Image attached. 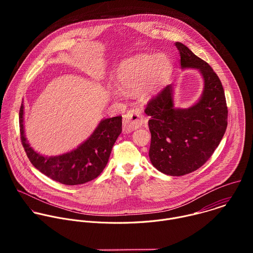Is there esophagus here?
<instances>
[{
	"label": "esophagus",
	"instance_id": "34e87169",
	"mask_svg": "<svg viewBox=\"0 0 253 253\" xmlns=\"http://www.w3.org/2000/svg\"><path fill=\"white\" fill-rule=\"evenodd\" d=\"M144 123V119L141 114V110L139 108H133L127 111V113L123 117V130L125 132H132L139 127H141Z\"/></svg>",
	"mask_w": 253,
	"mask_h": 253
}]
</instances>
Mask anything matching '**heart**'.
Here are the masks:
<instances>
[{"label": "heart", "instance_id": "1", "mask_svg": "<svg viewBox=\"0 0 253 253\" xmlns=\"http://www.w3.org/2000/svg\"><path fill=\"white\" fill-rule=\"evenodd\" d=\"M172 63L164 55L140 54L123 61L116 72V82L121 88L110 87L113 96L125 92L139 91L143 97H149L168 79Z\"/></svg>", "mask_w": 253, "mask_h": 253}]
</instances>
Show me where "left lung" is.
<instances>
[{"label": "left lung", "instance_id": "left-lung-1", "mask_svg": "<svg viewBox=\"0 0 253 253\" xmlns=\"http://www.w3.org/2000/svg\"><path fill=\"white\" fill-rule=\"evenodd\" d=\"M181 68L197 69L204 79L199 101L187 109L173 103L167 85L146 105L151 133L149 158L160 172L181 176L200 168L213 154L226 131L227 105L220 79L208 63L182 43H175Z\"/></svg>", "mask_w": 253, "mask_h": 253}]
</instances>
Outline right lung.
Returning a JSON list of instances; mask_svg holds the SVG:
<instances>
[{"mask_svg": "<svg viewBox=\"0 0 253 253\" xmlns=\"http://www.w3.org/2000/svg\"><path fill=\"white\" fill-rule=\"evenodd\" d=\"M23 115L22 104L19 113L21 142L29 160L40 172L66 185H79L97 178L106 167L114 143L122 132V116L104 119L77 149L46 157L30 147L24 134Z\"/></svg>", "mask_w": 253, "mask_h": 253, "instance_id": "add662e5", "label": "right lung"}]
</instances>
